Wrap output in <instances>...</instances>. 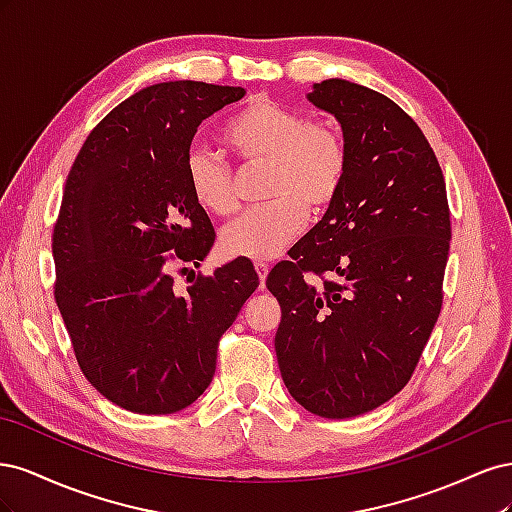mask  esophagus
I'll list each match as a JSON object with an SVG mask.
<instances>
[{
    "label": "esophagus",
    "mask_w": 512,
    "mask_h": 512,
    "mask_svg": "<svg viewBox=\"0 0 512 512\" xmlns=\"http://www.w3.org/2000/svg\"><path fill=\"white\" fill-rule=\"evenodd\" d=\"M256 273H258V280H260V288H265V282H267V275H269V265L267 262H256L254 265Z\"/></svg>",
    "instance_id": "34e87169"
}]
</instances>
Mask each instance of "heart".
I'll return each instance as SVG.
<instances>
[{
  "mask_svg": "<svg viewBox=\"0 0 512 512\" xmlns=\"http://www.w3.org/2000/svg\"><path fill=\"white\" fill-rule=\"evenodd\" d=\"M224 143L247 166H267V205L241 213L224 226L220 247L226 256L269 260L299 235L307 211L320 215L342 192L348 175V143L329 121L258 98L230 117ZM185 177L196 203L213 215L237 209L232 166L205 147L190 149Z\"/></svg>",
  "mask_w": 512,
  "mask_h": 512,
  "instance_id": "obj_1",
  "label": "heart"
}]
</instances>
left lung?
<instances>
[{
	"label": "left lung",
	"mask_w": 512,
	"mask_h": 512,
	"mask_svg": "<svg viewBox=\"0 0 512 512\" xmlns=\"http://www.w3.org/2000/svg\"><path fill=\"white\" fill-rule=\"evenodd\" d=\"M309 100L342 123L350 162L335 203L267 277L282 307L275 354L305 410L350 418L414 374L442 309L451 211L404 108L342 79L316 83Z\"/></svg>",
	"instance_id": "1"
}]
</instances>
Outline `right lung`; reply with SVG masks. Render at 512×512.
Here are the masks:
<instances>
[{"instance_id": "add662e5", "label": "right lung", "mask_w": 512, "mask_h": 512, "mask_svg": "<svg viewBox=\"0 0 512 512\" xmlns=\"http://www.w3.org/2000/svg\"><path fill=\"white\" fill-rule=\"evenodd\" d=\"M241 87L158 83L117 104L76 156L53 226L55 301L83 376L136 414L205 393L222 335L258 288L247 258L175 290L215 241L185 177L196 128ZM179 271H185L179 269Z\"/></svg>"}]
</instances>
